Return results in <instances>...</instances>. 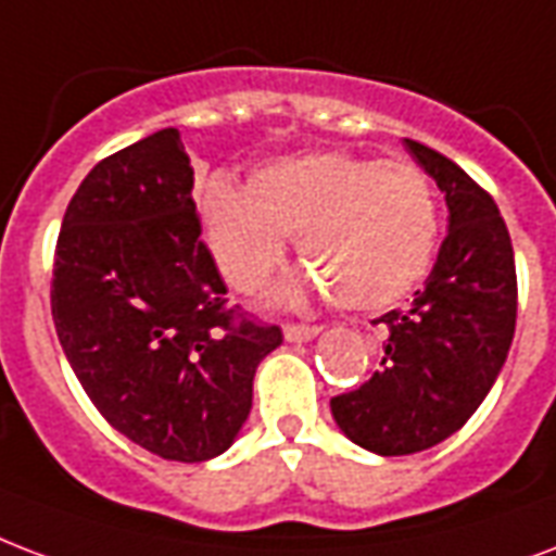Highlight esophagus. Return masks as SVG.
<instances>
[{
  "instance_id": "obj_1",
  "label": "esophagus",
  "mask_w": 556,
  "mask_h": 556,
  "mask_svg": "<svg viewBox=\"0 0 556 556\" xmlns=\"http://www.w3.org/2000/svg\"><path fill=\"white\" fill-rule=\"evenodd\" d=\"M317 332H320V329H317V326H308V324H286V326H282V334H286V341H312Z\"/></svg>"
}]
</instances>
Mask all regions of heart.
<instances>
[{"label": "heart", "instance_id": "obj_1", "mask_svg": "<svg viewBox=\"0 0 556 556\" xmlns=\"http://www.w3.org/2000/svg\"><path fill=\"white\" fill-rule=\"evenodd\" d=\"M201 222L232 288L256 291L296 236L306 282L346 312H384L426 279L440 241L429 175L408 160L312 151L265 163L250 186L215 175Z\"/></svg>", "mask_w": 556, "mask_h": 556}]
</instances>
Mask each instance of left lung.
Returning a JSON list of instances; mask_svg holds the SVG:
<instances>
[{"instance_id":"obj_1","label":"left lung","mask_w":556,"mask_h":556,"mask_svg":"<svg viewBox=\"0 0 556 556\" xmlns=\"http://www.w3.org/2000/svg\"><path fill=\"white\" fill-rule=\"evenodd\" d=\"M405 148L446 194L448 232L410 306L372 320L388 329L381 370L329 402L338 429L384 457L452 438L498 379L516 329L514 244L495 201L434 148Z\"/></svg>"}]
</instances>
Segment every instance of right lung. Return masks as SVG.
I'll use <instances>...</instances> for the list:
<instances>
[{
  "instance_id": "right-lung-1",
  "label": "right lung",
  "mask_w": 556,
  "mask_h": 556,
  "mask_svg": "<svg viewBox=\"0 0 556 556\" xmlns=\"http://www.w3.org/2000/svg\"><path fill=\"white\" fill-rule=\"evenodd\" d=\"M194 172L175 127L104 156L63 215L52 317L110 426L165 460L222 455L253 405L279 326L227 306L201 241Z\"/></svg>"
}]
</instances>
